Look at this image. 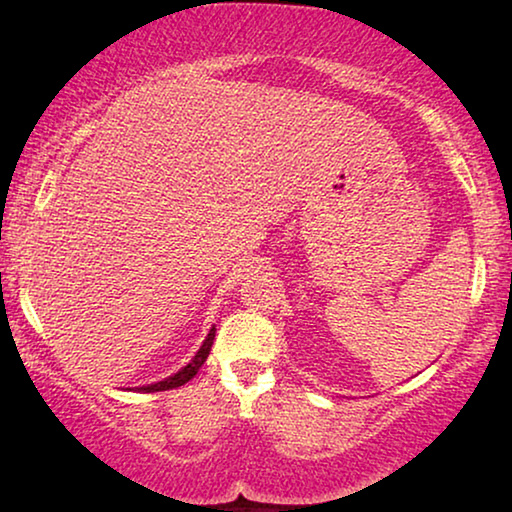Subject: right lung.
Returning <instances> with one entry per match:
<instances>
[{"instance_id": "1", "label": "right lung", "mask_w": 512, "mask_h": 512, "mask_svg": "<svg viewBox=\"0 0 512 512\" xmlns=\"http://www.w3.org/2000/svg\"><path fill=\"white\" fill-rule=\"evenodd\" d=\"M214 332H217V328H212L210 332H207L205 342L203 346L198 348V353L191 358V362L187 367H182L180 372L168 376V379L159 381V383H150V385H143V388H138L140 392H159V390H173V388H180V385H184L187 381L194 379V376L198 374V369L203 367V362L207 360V355H210V348H212V342H214Z\"/></svg>"}]
</instances>
